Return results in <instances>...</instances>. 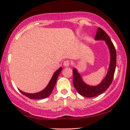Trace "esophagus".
<instances>
[{
  "mask_svg": "<svg viewBox=\"0 0 130 130\" xmlns=\"http://www.w3.org/2000/svg\"><path fill=\"white\" fill-rule=\"evenodd\" d=\"M70 64V62L69 61L67 60V61H65L64 62H63V66H64V67H69Z\"/></svg>",
  "mask_w": 130,
  "mask_h": 130,
  "instance_id": "34e87169",
  "label": "esophagus"
}]
</instances>
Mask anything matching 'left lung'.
Segmentation results:
<instances>
[{
    "label": "left lung",
    "mask_w": 130,
    "mask_h": 130,
    "mask_svg": "<svg viewBox=\"0 0 130 130\" xmlns=\"http://www.w3.org/2000/svg\"><path fill=\"white\" fill-rule=\"evenodd\" d=\"M95 40L105 41L110 52V63L108 70L105 78L96 86L87 85L83 80L80 74L76 68L73 69V85L78 93L87 98H93L103 93L108 88L113 80L116 65V52L111 39L104 30L98 27L95 36Z\"/></svg>",
    "instance_id": "obj_1"
}]
</instances>
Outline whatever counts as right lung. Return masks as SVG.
<instances>
[{
	"instance_id": "1",
	"label": "right lung",
	"mask_w": 130,
	"mask_h": 130,
	"mask_svg": "<svg viewBox=\"0 0 130 130\" xmlns=\"http://www.w3.org/2000/svg\"><path fill=\"white\" fill-rule=\"evenodd\" d=\"M61 71H62V68L60 67L58 70L54 72L48 85L42 91L36 93H27L19 89V91L24 95L27 97L29 99H42L46 98L47 97L49 96L51 94L53 90L55 85H56L57 78H58V76Z\"/></svg>"
}]
</instances>
